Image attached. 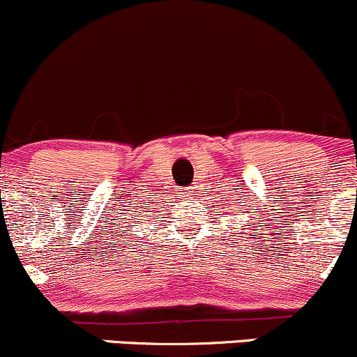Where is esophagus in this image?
Segmentation results:
<instances>
[{
	"label": "esophagus",
	"instance_id": "esophagus-1",
	"mask_svg": "<svg viewBox=\"0 0 357 357\" xmlns=\"http://www.w3.org/2000/svg\"><path fill=\"white\" fill-rule=\"evenodd\" d=\"M182 197L183 199H187V197H190V195H194V187H183L182 189Z\"/></svg>",
	"mask_w": 357,
	"mask_h": 357
}]
</instances>
